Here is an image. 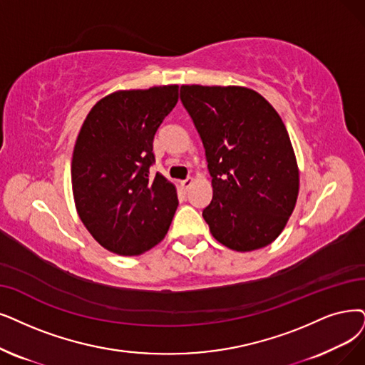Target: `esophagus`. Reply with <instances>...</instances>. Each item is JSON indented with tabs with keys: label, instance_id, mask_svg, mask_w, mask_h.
I'll return each instance as SVG.
<instances>
[{
	"label": "esophagus",
	"instance_id": "obj_1",
	"mask_svg": "<svg viewBox=\"0 0 365 365\" xmlns=\"http://www.w3.org/2000/svg\"><path fill=\"white\" fill-rule=\"evenodd\" d=\"M192 184H193V178H187V180H184V181H181V182H180V187L182 188L184 192H187L188 188H190V185H192Z\"/></svg>",
	"mask_w": 365,
	"mask_h": 365
}]
</instances>
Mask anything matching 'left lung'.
Returning <instances> with one entry per match:
<instances>
[{
  "mask_svg": "<svg viewBox=\"0 0 365 365\" xmlns=\"http://www.w3.org/2000/svg\"><path fill=\"white\" fill-rule=\"evenodd\" d=\"M180 98L212 178V200L202 211L212 237L237 252L271 244L299 190L295 153L280 115L244 86L182 85Z\"/></svg>",
  "mask_w": 365,
  "mask_h": 365,
  "instance_id": "left-lung-1",
  "label": "left lung"
}]
</instances>
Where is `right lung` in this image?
Instances as JSON below:
<instances>
[{
    "label": "right lung",
    "mask_w": 365,
    "mask_h": 365,
    "mask_svg": "<svg viewBox=\"0 0 365 365\" xmlns=\"http://www.w3.org/2000/svg\"><path fill=\"white\" fill-rule=\"evenodd\" d=\"M178 85L116 91L86 115L71 160L82 223L106 250L138 256L165 238L178 207L175 185L150 173L153 142L178 101Z\"/></svg>",
    "instance_id": "right-lung-1"
}]
</instances>
